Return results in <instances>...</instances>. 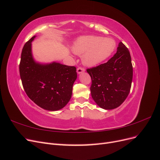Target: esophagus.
<instances>
[{"mask_svg": "<svg viewBox=\"0 0 160 160\" xmlns=\"http://www.w3.org/2000/svg\"><path fill=\"white\" fill-rule=\"evenodd\" d=\"M85 71V69L83 68V67H78V68H77V73H79V74L81 73V72H84Z\"/></svg>", "mask_w": 160, "mask_h": 160, "instance_id": "esophagus-1", "label": "esophagus"}]
</instances>
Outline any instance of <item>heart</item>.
Wrapping results in <instances>:
<instances>
[{
  "label": "heart",
  "instance_id": "1",
  "mask_svg": "<svg viewBox=\"0 0 160 160\" xmlns=\"http://www.w3.org/2000/svg\"><path fill=\"white\" fill-rule=\"evenodd\" d=\"M116 42L112 38L99 36H85L79 38L72 47L77 55H82L83 63L89 67L100 64L115 51Z\"/></svg>",
  "mask_w": 160,
  "mask_h": 160
}]
</instances>
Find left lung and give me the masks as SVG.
I'll use <instances>...</instances> for the list:
<instances>
[{
    "label": "left lung",
    "instance_id": "1",
    "mask_svg": "<svg viewBox=\"0 0 160 160\" xmlns=\"http://www.w3.org/2000/svg\"><path fill=\"white\" fill-rule=\"evenodd\" d=\"M87 72L91 78V97L100 108H117L127 98L132 87L133 66L129 51L122 42L107 62Z\"/></svg>",
    "mask_w": 160,
    "mask_h": 160
}]
</instances>
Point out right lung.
Returning <instances> with one entry per match:
<instances>
[{
  "mask_svg": "<svg viewBox=\"0 0 160 160\" xmlns=\"http://www.w3.org/2000/svg\"><path fill=\"white\" fill-rule=\"evenodd\" d=\"M32 37L24 45L19 64L23 88L27 96L41 108L57 111L68 103L77 79L76 67L53 62L42 65L33 59Z\"/></svg>",
  "mask_w": 160,
  "mask_h": 160,
  "instance_id": "obj_1",
  "label": "right lung"
}]
</instances>
